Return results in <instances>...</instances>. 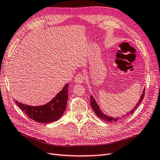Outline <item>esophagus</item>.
Listing matches in <instances>:
<instances>
[{
  "label": "esophagus",
  "mask_w": 160,
  "mask_h": 160,
  "mask_svg": "<svg viewBox=\"0 0 160 160\" xmlns=\"http://www.w3.org/2000/svg\"><path fill=\"white\" fill-rule=\"evenodd\" d=\"M85 79V76L82 73L77 74L75 77V82L77 83H82Z\"/></svg>",
  "instance_id": "esophagus-1"
}]
</instances>
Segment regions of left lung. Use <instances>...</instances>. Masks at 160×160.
<instances>
[{"instance_id": "obj_1", "label": "left lung", "mask_w": 160, "mask_h": 160, "mask_svg": "<svg viewBox=\"0 0 160 160\" xmlns=\"http://www.w3.org/2000/svg\"><path fill=\"white\" fill-rule=\"evenodd\" d=\"M144 90L143 91V93H142V95H141L140 99L139 100V102H138V103H137V104H136V107L131 111L130 112L128 113L127 116H128V115L131 114L132 113H133V112H134V110L137 108V107H138V106L140 104L141 102H142V99H143V98H144ZM91 107H92V110H93V111H94V112L96 114V115H97V116H98V117H99L100 118H101V119H102V120H103V121H106V122H112V121H118V118L110 117L107 116V115L103 114V113L102 112V111H101V110L99 109V106H98V103H96L95 100V99L93 98V97H92V96H91Z\"/></svg>"}]
</instances>
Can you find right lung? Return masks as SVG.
<instances>
[{
  "label": "right lung",
  "mask_w": 160,
  "mask_h": 160,
  "mask_svg": "<svg viewBox=\"0 0 160 160\" xmlns=\"http://www.w3.org/2000/svg\"><path fill=\"white\" fill-rule=\"evenodd\" d=\"M69 84L65 85L62 90L46 105L31 106L16 101V104L32 120L42 123H48L58 120L64 113L68 98Z\"/></svg>",
  "instance_id": "obj_1"
}]
</instances>
